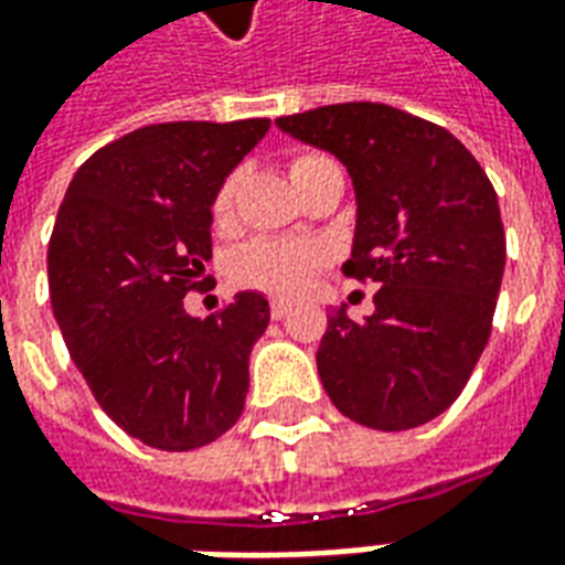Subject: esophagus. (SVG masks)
I'll return each instance as SVG.
<instances>
[{
	"label": "esophagus",
	"mask_w": 565,
	"mask_h": 565,
	"mask_svg": "<svg viewBox=\"0 0 565 565\" xmlns=\"http://www.w3.org/2000/svg\"><path fill=\"white\" fill-rule=\"evenodd\" d=\"M269 315H271V320H284V317L290 315V305L278 302V299H275V302L269 305Z\"/></svg>",
	"instance_id": "obj_1"
}]
</instances>
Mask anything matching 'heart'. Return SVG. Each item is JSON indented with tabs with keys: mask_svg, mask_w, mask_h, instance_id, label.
I'll return each instance as SVG.
<instances>
[{
	"mask_svg": "<svg viewBox=\"0 0 565 565\" xmlns=\"http://www.w3.org/2000/svg\"><path fill=\"white\" fill-rule=\"evenodd\" d=\"M315 154H302L296 158L294 167H299ZM290 167V170H294ZM236 185L239 179L227 177L221 185L218 198H215V215L227 218L233 212V200H236ZM320 263V250L305 242H250L236 254L233 260V275L242 284L260 287L266 294L275 296H294L308 284V275L315 271Z\"/></svg>",
	"mask_w": 565,
	"mask_h": 565,
	"instance_id": "b5f03b06",
	"label": "heart"
}]
</instances>
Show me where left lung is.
<instances>
[{
	"label": "left lung",
	"instance_id": "1",
	"mask_svg": "<svg viewBox=\"0 0 565 565\" xmlns=\"http://www.w3.org/2000/svg\"><path fill=\"white\" fill-rule=\"evenodd\" d=\"M275 125L347 167L356 233L344 275L380 284L362 323L344 305L329 315L326 395L365 428H419L452 407L491 335L505 266L494 185L455 134L388 104H329Z\"/></svg>",
	"mask_w": 565,
	"mask_h": 565
}]
</instances>
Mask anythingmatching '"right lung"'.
I'll return each instance as SVG.
<instances>
[{"label": "right lung", "instance_id": "add662e5", "mask_svg": "<svg viewBox=\"0 0 565 565\" xmlns=\"http://www.w3.org/2000/svg\"><path fill=\"white\" fill-rule=\"evenodd\" d=\"M266 131L269 119L146 125L92 154L62 200L53 317L102 411L152 449H200L245 411L266 296L236 294L203 320L182 299L203 287L212 203Z\"/></svg>", "mask_w": 565, "mask_h": 565}]
</instances>
